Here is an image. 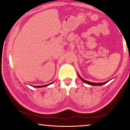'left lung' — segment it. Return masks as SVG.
Here are the masks:
<instances>
[{
  "instance_id": "left-lung-1",
  "label": "left lung",
  "mask_w": 130,
  "mask_h": 130,
  "mask_svg": "<svg viewBox=\"0 0 130 130\" xmlns=\"http://www.w3.org/2000/svg\"><path fill=\"white\" fill-rule=\"evenodd\" d=\"M78 75L79 76V77L80 78V79H81L82 81H83L84 83H86V84H89V85H93V86H100V85H104V84H105L106 83H107L109 81H106V82H105V83H92V82H89V81H86V80H85V79H84L83 78L81 77V76L79 75V74H78Z\"/></svg>"
}]
</instances>
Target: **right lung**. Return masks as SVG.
Wrapping results in <instances>:
<instances>
[{"mask_svg":"<svg viewBox=\"0 0 130 130\" xmlns=\"http://www.w3.org/2000/svg\"><path fill=\"white\" fill-rule=\"evenodd\" d=\"M53 83H54V82H53ZM53 83H51V84H47V85H42V86H34V87H36V88H41V87H47V86L49 85H50V84H52Z\"/></svg>","mask_w":130,"mask_h":130,"instance_id":"add662e5","label":"right lung"}]
</instances>
